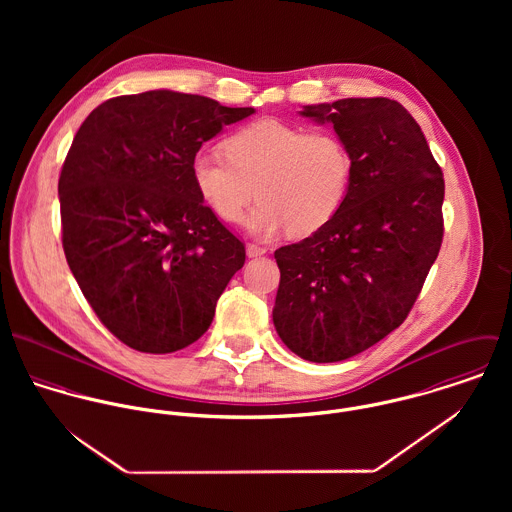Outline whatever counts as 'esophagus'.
I'll use <instances>...</instances> for the list:
<instances>
[{"mask_svg": "<svg viewBox=\"0 0 512 512\" xmlns=\"http://www.w3.org/2000/svg\"><path fill=\"white\" fill-rule=\"evenodd\" d=\"M268 250L264 246H258V244H248L246 246V254L248 258H258V256H264Z\"/></svg>", "mask_w": 512, "mask_h": 512, "instance_id": "34e87169", "label": "esophagus"}]
</instances>
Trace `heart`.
<instances>
[{"label": "heart", "mask_w": 512, "mask_h": 512, "mask_svg": "<svg viewBox=\"0 0 512 512\" xmlns=\"http://www.w3.org/2000/svg\"><path fill=\"white\" fill-rule=\"evenodd\" d=\"M226 157L201 149L191 177L205 205L224 222L244 217L254 193L260 199L248 228L268 236L284 226L307 236L337 215L347 199L353 157L331 130L303 132L280 120H258L224 144Z\"/></svg>", "instance_id": "obj_1"}]
</instances>
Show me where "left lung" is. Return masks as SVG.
Returning <instances> with one entry per match:
<instances>
[{"label": "left lung", "mask_w": 512, "mask_h": 512, "mask_svg": "<svg viewBox=\"0 0 512 512\" xmlns=\"http://www.w3.org/2000/svg\"><path fill=\"white\" fill-rule=\"evenodd\" d=\"M353 157L345 203L325 226L274 252V325L297 357L337 363L404 323L443 240V173L410 112L390 98L303 106Z\"/></svg>", "instance_id": "obj_1"}]
</instances>
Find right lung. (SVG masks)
I'll return each mask as SVG.
<instances>
[{"label": "right lung", "mask_w": 512, "mask_h": 512, "mask_svg": "<svg viewBox=\"0 0 512 512\" xmlns=\"http://www.w3.org/2000/svg\"><path fill=\"white\" fill-rule=\"evenodd\" d=\"M254 108L173 90L116 96L74 136L59 177L63 248L78 288L124 345L195 343L244 266V244L203 203L191 161Z\"/></svg>", "instance_id": "obj_1"}]
</instances>
